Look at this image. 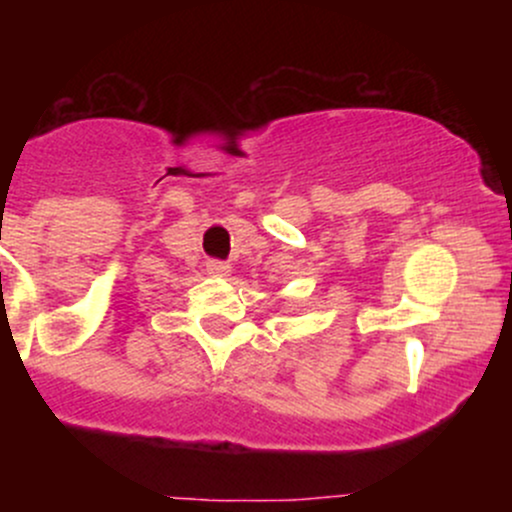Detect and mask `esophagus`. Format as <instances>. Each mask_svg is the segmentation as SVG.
<instances>
[{
  "label": "esophagus",
  "instance_id": "obj_1",
  "mask_svg": "<svg viewBox=\"0 0 512 512\" xmlns=\"http://www.w3.org/2000/svg\"><path fill=\"white\" fill-rule=\"evenodd\" d=\"M207 272L214 274V276H223L231 272V267H228L226 262H219V260H209L207 262Z\"/></svg>",
  "mask_w": 512,
  "mask_h": 512
}]
</instances>
